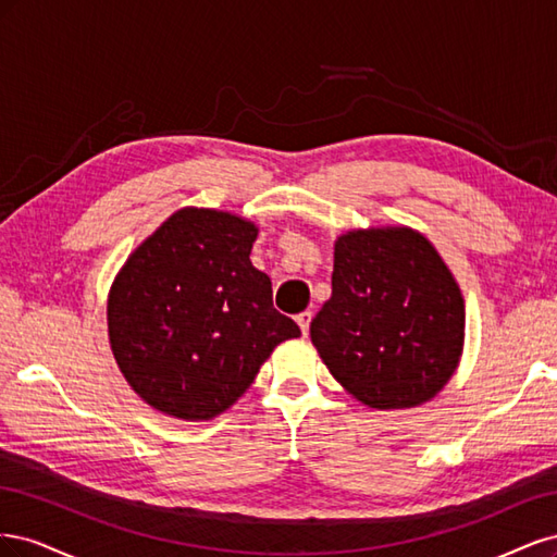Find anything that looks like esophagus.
I'll list each match as a JSON object with an SVG mask.
<instances>
[{
  "label": "esophagus",
  "mask_w": 557,
  "mask_h": 557,
  "mask_svg": "<svg viewBox=\"0 0 557 557\" xmlns=\"http://www.w3.org/2000/svg\"><path fill=\"white\" fill-rule=\"evenodd\" d=\"M311 318H313V313L311 311H301V313H297L295 315V320H297V325L301 327V334H309V325H311Z\"/></svg>",
  "instance_id": "esophagus-1"
}]
</instances>
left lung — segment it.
I'll list each match as a JSON object with an SVG mask.
<instances>
[{"instance_id":"left-lung-1","label":"left lung","mask_w":557,"mask_h":557,"mask_svg":"<svg viewBox=\"0 0 557 557\" xmlns=\"http://www.w3.org/2000/svg\"><path fill=\"white\" fill-rule=\"evenodd\" d=\"M330 374L372 409H411L453 376L465 299L436 248L411 227H372L334 244L332 297L311 320Z\"/></svg>"}]
</instances>
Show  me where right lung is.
I'll return each instance as SVG.
<instances>
[{"label":"right lung","mask_w":557,"mask_h":557,"mask_svg":"<svg viewBox=\"0 0 557 557\" xmlns=\"http://www.w3.org/2000/svg\"><path fill=\"white\" fill-rule=\"evenodd\" d=\"M258 227L213 209H181L132 252L109 293V342L150 407L181 420L230 409L272 350L299 336L250 264Z\"/></svg>","instance_id":"right-lung-1"}]
</instances>
